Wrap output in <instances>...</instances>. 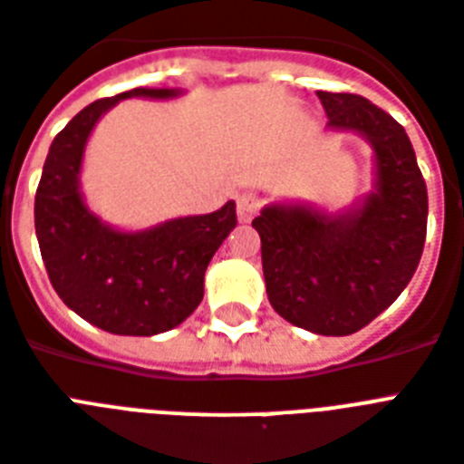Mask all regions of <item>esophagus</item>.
<instances>
[{
    "label": "esophagus",
    "instance_id": "1",
    "mask_svg": "<svg viewBox=\"0 0 464 464\" xmlns=\"http://www.w3.org/2000/svg\"><path fill=\"white\" fill-rule=\"evenodd\" d=\"M262 202H260V197H255L253 192H243V195L238 197V221L240 224H250L255 218V214L260 211Z\"/></svg>",
    "mask_w": 464,
    "mask_h": 464
}]
</instances>
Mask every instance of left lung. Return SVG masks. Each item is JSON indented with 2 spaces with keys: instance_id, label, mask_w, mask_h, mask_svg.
I'll return each instance as SVG.
<instances>
[{
  "instance_id": "obj_1",
  "label": "left lung",
  "mask_w": 464,
  "mask_h": 464,
  "mask_svg": "<svg viewBox=\"0 0 464 464\" xmlns=\"http://www.w3.org/2000/svg\"><path fill=\"white\" fill-rule=\"evenodd\" d=\"M327 127L366 137L375 182L342 214L267 204L253 228L272 308L296 327L344 337L366 327L414 276L424 253L429 195L404 127L356 93L317 91Z\"/></svg>"
}]
</instances>
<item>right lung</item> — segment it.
I'll use <instances>...</instances> for the list:
<instances>
[{"label":"right lung","instance_id":"1","mask_svg":"<svg viewBox=\"0 0 464 464\" xmlns=\"http://www.w3.org/2000/svg\"><path fill=\"white\" fill-rule=\"evenodd\" d=\"M175 98L173 89H132L86 105L54 137L35 192V236L57 296L101 330L151 337L188 320L204 296V272L236 228V202L147 231L103 224L79 189L83 149L101 115L125 98Z\"/></svg>","mask_w":464,"mask_h":464}]
</instances>
